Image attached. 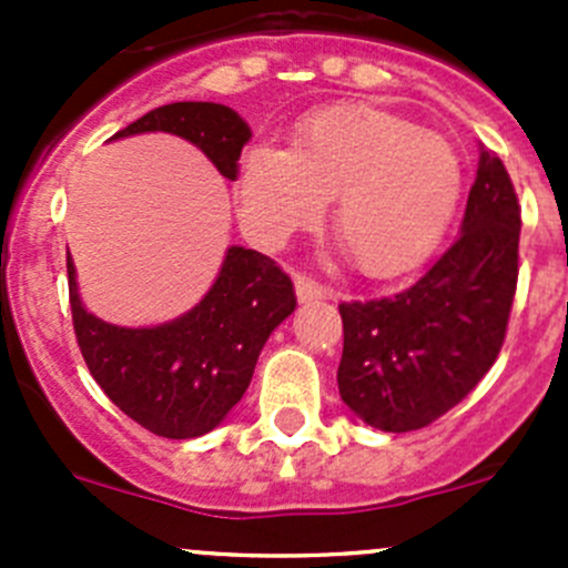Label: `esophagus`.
<instances>
[{
	"label": "esophagus",
	"mask_w": 568,
	"mask_h": 568,
	"mask_svg": "<svg viewBox=\"0 0 568 568\" xmlns=\"http://www.w3.org/2000/svg\"><path fill=\"white\" fill-rule=\"evenodd\" d=\"M294 285H296V300H300L302 305H307V302H316V300H329L332 296L329 288L318 285L316 280L302 277V274L294 280Z\"/></svg>",
	"instance_id": "esophagus-1"
}]
</instances>
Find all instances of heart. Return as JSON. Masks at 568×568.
I'll use <instances>...</instances> for the list:
<instances>
[{
	"mask_svg": "<svg viewBox=\"0 0 568 568\" xmlns=\"http://www.w3.org/2000/svg\"><path fill=\"white\" fill-rule=\"evenodd\" d=\"M454 142L365 104L307 114L294 148L257 140L239 162V211L263 244H283L332 203V231L368 277L420 266L459 209Z\"/></svg>",
	"mask_w": 568,
	"mask_h": 568,
	"instance_id": "heart-1",
	"label": "heart"
}]
</instances>
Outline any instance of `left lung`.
I'll return each mask as SVG.
<instances>
[{"mask_svg":"<svg viewBox=\"0 0 568 568\" xmlns=\"http://www.w3.org/2000/svg\"><path fill=\"white\" fill-rule=\"evenodd\" d=\"M519 203L480 148L459 239L409 288L343 302L341 398L379 432H415L454 409L495 365L517 291Z\"/></svg>","mask_w":568,"mask_h":568,"instance_id":"obj_1","label":"left lung"}]
</instances>
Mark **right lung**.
I'll list each match as a JSON object with an SVG mask.
<instances>
[{
  "label": "right lung",
  "mask_w": 568,
  "mask_h": 568,
  "mask_svg": "<svg viewBox=\"0 0 568 568\" xmlns=\"http://www.w3.org/2000/svg\"><path fill=\"white\" fill-rule=\"evenodd\" d=\"M164 131L209 156L236 181L239 156L252 136L247 120L214 101H178L142 114L112 136ZM73 329L90 374L120 412L168 439L214 432L242 400L257 354L294 313L288 274L255 250L227 247L209 294L183 316L156 326H118L84 307L68 252Z\"/></svg>",
  "instance_id": "add662e5"
}]
</instances>
